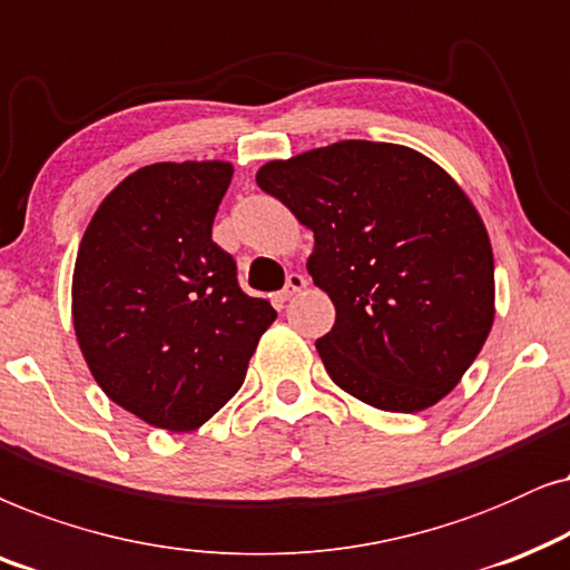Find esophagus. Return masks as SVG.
<instances>
[{"instance_id": "esophagus-1", "label": "esophagus", "mask_w": 570, "mask_h": 570, "mask_svg": "<svg viewBox=\"0 0 570 570\" xmlns=\"http://www.w3.org/2000/svg\"><path fill=\"white\" fill-rule=\"evenodd\" d=\"M305 286H307V278L302 276V273H289V276H286V286L278 292V302L292 299L294 294H299Z\"/></svg>"}]
</instances>
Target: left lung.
I'll list each match as a JSON object with an SVG mask.
<instances>
[{
	"label": "left lung",
	"instance_id": "obj_1",
	"mask_svg": "<svg viewBox=\"0 0 570 570\" xmlns=\"http://www.w3.org/2000/svg\"><path fill=\"white\" fill-rule=\"evenodd\" d=\"M257 187L315 234L307 271L336 307L315 341L331 381L414 414L456 389L495 317V265L472 200L406 146L341 140L268 161Z\"/></svg>",
	"mask_w": 570,
	"mask_h": 570
}]
</instances>
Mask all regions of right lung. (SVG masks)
<instances>
[{
  "mask_svg": "<svg viewBox=\"0 0 570 570\" xmlns=\"http://www.w3.org/2000/svg\"><path fill=\"white\" fill-rule=\"evenodd\" d=\"M232 164H150L119 181L82 234L72 323L96 383L154 428L187 432L242 389L276 321L210 239Z\"/></svg>",
  "mask_w": 570,
  "mask_h": 570,
  "instance_id": "obj_1",
  "label": "right lung"
}]
</instances>
